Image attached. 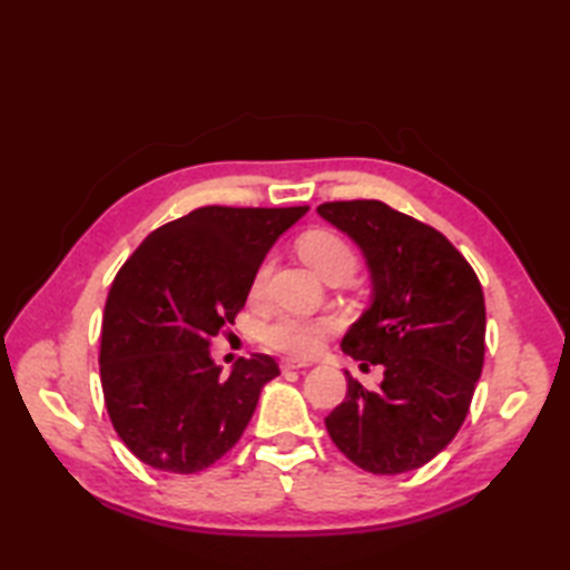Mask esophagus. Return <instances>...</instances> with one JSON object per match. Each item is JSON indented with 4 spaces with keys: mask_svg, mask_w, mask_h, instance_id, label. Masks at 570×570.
Wrapping results in <instances>:
<instances>
[{
    "mask_svg": "<svg viewBox=\"0 0 570 570\" xmlns=\"http://www.w3.org/2000/svg\"><path fill=\"white\" fill-rule=\"evenodd\" d=\"M304 367H308V362H301V360H292V357H286V360H282V370H284V372H294V370H304Z\"/></svg>",
    "mask_w": 570,
    "mask_h": 570,
    "instance_id": "1",
    "label": "esophagus"
}]
</instances>
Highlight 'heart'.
<instances>
[{"instance_id":"heart-1","label":"heart","mask_w":570,"mask_h":570,"mask_svg":"<svg viewBox=\"0 0 570 570\" xmlns=\"http://www.w3.org/2000/svg\"><path fill=\"white\" fill-rule=\"evenodd\" d=\"M298 254L304 257L316 274L325 282H343L357 269V254L350 247V242L343 239L331 229H311L301 235ZM272 272V259H264L257 272L252 276V294L259 296L266 286V278ZM333 323L328 318H313L304 313H278L272 321H266L259 331V341L276 350V353L294 355V357H311L316 355L325 333H331Z\"/></svg>"}]
</instances>
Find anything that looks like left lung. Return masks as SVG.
Masks as SVG:
<instances>
[{"label":"left lung","mask_w":570,"mask_h":570,"mask_svg":"<svg viewBox=\"0 0 570 570\" xmlns=\"http://www.w3.org/2000/svg\"><path fill=\"white\" fill-rule=\"evenodd\" d=\"M318 215L355 242L372 306L343 337L377 390L347 377L328 419L333 443L372 475H399L439 455L463 426L485 360V296L468 259L439 229L382 200H335Z\"/></svg>","instance_id":"1"}]
</instances>
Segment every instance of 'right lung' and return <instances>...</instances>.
Segmentation results:
<instances>
[{
    "label": "right lung",
    "mask_w": 570,
    "mask_h": 570,
    "mask_svg": "<svg viewBox=\"0 0 570 570\" xmlns=\"http://www.w3.org/2000/svg\"><path fill=\"white\" fill-rule=\"evenodd\" d=\"M306 210L205 205L154 229L117 272L100 382L117 435L141 463L193 475L245 433L278 365L254 353L225 377L210 337L235 323L266 252Z\"/></svg>",
    "instance_id": "right-lung-1"
}]
</instances>
